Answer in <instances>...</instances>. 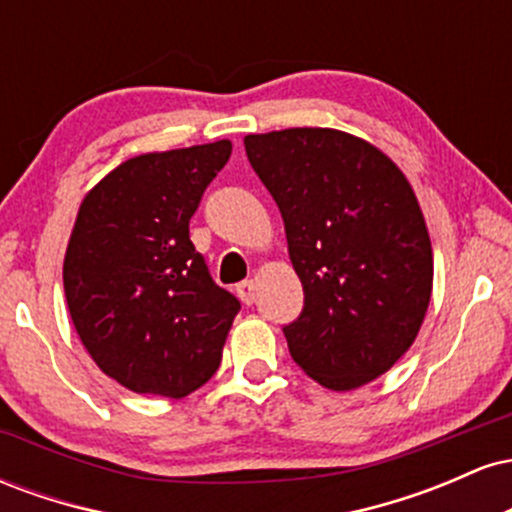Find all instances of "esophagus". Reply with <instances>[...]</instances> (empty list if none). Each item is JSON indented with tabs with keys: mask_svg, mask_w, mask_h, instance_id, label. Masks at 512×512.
<instances>
[{
	"mask_svg": "<svg viewBox=\"0 0 512 512\" xmlns=\"http://www.w3.org/2000/svg\"><path fill=\"white\" fill-rule=\"evenodd\" d=\"M238 291V298L243 301L245 305H252L255 303V281H240V284L236 286Z\"/></svg>",
	"mask_w": 512,
	"mask_h": 512,
	"instance_id": "34e87169",
	"label": "esophagus"
}]
</instances>
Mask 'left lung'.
<instances>
[{
	"mask_svg": "<svg viewBox=\"0 0 512 512\" xmlns=\"http://www.w3.org/2000/svg\"><path fill=\"white\" fill-rule=\"evenodd\" d=\"M243 142L303 284V313L284 327L293 361L327 390L368 385L407 354L431 303V238L407 175L342 129Z\"/></svg>",
	"mask_w": 512,
	"mask_h": 512,
	"instance_id": "8db88e82",
	"label": "left lung"
}]
</instances>
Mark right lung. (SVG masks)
Listing matches in <instances>:
<instances>
[{
  "label": "right lung",
  "mask_w": 512,
  "mask_h": 512,
  "mask_svg": "<svg viewBox=\"0 0 512 512\" xmlns=\"http://www.w3.org/2000/svg\"><path fill=\"white\" fill-rule=\"evenodd\" d=\"M233 144L127 158L81 199L64 252V296L88 356L139 395L187 397L221 366L240 303L190 240L204 190Z\"/></svg>",
  "instance_id": "add662e5"
}]
</instances>
